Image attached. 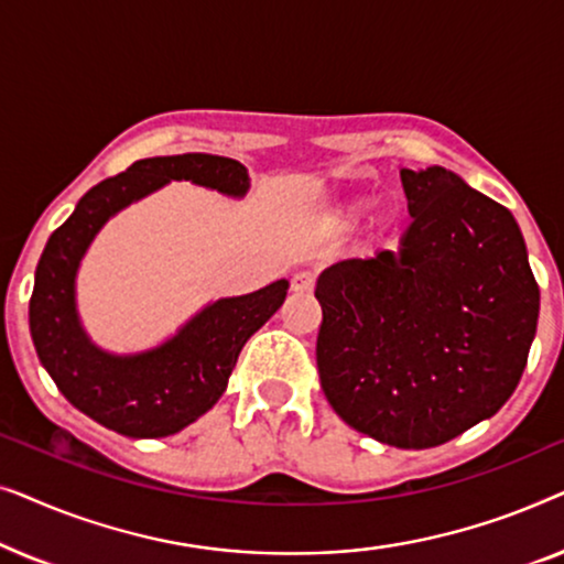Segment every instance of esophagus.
<instances>
[{"mask_svg": "<svg viewBox=\"0 0 564 564\" xmlns=\"http://www.w3.org/2000/svg\"><path fill=\"white\" fill-rule=\"evenodd\" d=\"M315 288V274L313 272H297L292 276V292H297V295H311Z\"/></svg>", "mask_w": 564, "mask_h": 564, "instance_id": "1", "label": "esophagus"}]
</instances>
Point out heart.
<instances>
[{"mask_svg":"<svg viewBox=\"0 0 564 564\" xmlns=\"http://www.w3.org/2000/svg\"><path fill=\"white\" fill-rule=\"evenodd\" d=\"M369 207H372V203H369V199H351V203H344L341 207H336V210H334V220H336L341 228H349V226H354V223H357V220L365 218ZM382 226L388 228V230L395 228V226H398V215L392 213V210L384 213V215H382Z\"/></svg>","mask_w":564,"mask_h":564,"instance_id":"heart-1","label":"heart"}]
</instances>
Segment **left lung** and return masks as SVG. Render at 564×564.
<instances>
[{"label": "left lung", "instance_id": "obj_1", "mask_svg": "<svg viewBox=\"0 0 564 564\" xmlns=\"http://www.w3.org/2000/svg\"><path fill=\"white\" fill-rule=\"evenodd\" d=\"M400 180L413 218L400 249L318 274L315 359L338 419L398 449H429L513 395L539 288L511 210L444 166Z\"/></svg>", "mask_w": 564, "mask_h": 564}]
</instances>
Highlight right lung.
I'll use <instances>...</instances> for the list:
<instances>
[{"instance_id": "add662e5", "label": "right lung", "mask_w": 564, "mask_h": 564, "mask_svg": "<svg viewBox=\"0 0 564 564\" xmlns=\"http://www.w3.org/2000/svg\"><path fill=\"white\" fill-rule=\"evenodd\" d=\"M169 182L241 199L251 187L241 161L180 153L135 161L91 187L45 243L30 297V336L37 359L74 408L130 438L180 434L218 403L243 344L280 311L288 280L249 295L207 303L174 336L151 349L115 354L91 341L76 307V274L105 223Z\"/></svg>"}]
</instances>
